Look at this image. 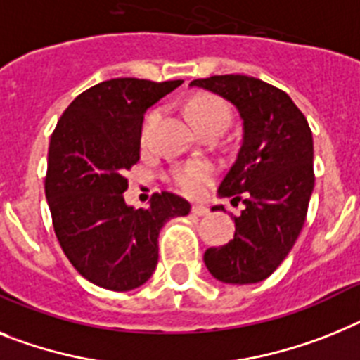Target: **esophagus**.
Listing matches in <instances>:
<instances>
[{
    "label": "esophagus",
    "instance_id": "34e87169",
    "mask_svg": "<svg viewBox=\"0 0 360 360\" xmlns=\"http://www.w3.org/2000/svg\"><path fill=\"white\" fill-rule=\"evenodd\" d=\"M192 214H194V216H207L208 208L205 207V205H194V207H192Z\"/></svg>",
    "mask_w": 360,
    "mask_h": 360
}]
</instances>
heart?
Masks as SVG:
<instances>
[{
    "label": "heart",
    "mask_w": 360,
    "mask_h": 360,
    "mask_svg": "<svg viewBox=\"0 0 360 360\" xmlns=\"http://www.w3.org/2000/svg\"><path fill=\"white\" fill-rule=\"evenodd\" d=\"M190 120L194 126L198 124H217L225 129L229 124V108L223 101L216 98V96H201L195 98L188 108ZM157 111L148 115L146 126H144V135H146L150 124L155 122ZM175 183L185 190L186 194H199L205 186L212 181L214 168L208 162H190V165L183 166L175 172Z\"/></svg>",
    "instance_id": "heart-1"
}]
</instances>
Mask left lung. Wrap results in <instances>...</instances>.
<instances>
[{
  "label": "left lung",
  "instance_id": "left-lung-1",
  "mask_svg": "<svg viewBox=\"0 0 360 360\" xmlns=\"http://www.w3.org/2000/svg\"><path fill=\"white\" fill-rule=\"evenodd\" d=\"M190 87L231 102L241 120V146L217 195L245 208L234 216V238L207 249L203 262L223 283H258L285 259L306 221L315 186L309 124L288 93L258 78L219 75Z\"/></svg>",
  "mask_w": 360,
  "mask_h": 360
}]
</instances>
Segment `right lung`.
Here are the masks:
<instances>
[{
    "instance_id": "obj_1",
    "label": "right lung",
    "mask_w": 360,
    "mask_h": 360,
    "mask_svg": "<svg viewBox=\"0 0 360 360\" xmlns=\"http://www.w3.org/2000/svg\"><path fill=\"white\" fill-rule=\"evenodd\" d=\"M181 84H96L69 104L51 137L45 198L54 232L72 267L98 288L131 291L146 283L162 225L188 216V201L170 192L153 195L148 208L124 201V172L141 157L144 113Z\"/></svg>"
}]
</instances>
